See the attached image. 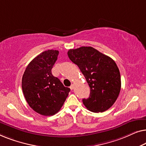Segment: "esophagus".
<instances>
[{"label": "esophagus", "mask_w": 146, "mask_h": 146, "mask_svg": "<svg viewBox=\"0 0 146 146\" xmlns=\"http://www.w3.org/2000/svg\"><path fill=\"white\" fill-rule=\"evenodd\" d=\"M70 88L71 90H73L74 89V84H72L70 86Z\"/></svg>", "instance_id": "34e87169"}]
</instances>
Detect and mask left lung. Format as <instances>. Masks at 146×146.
Returning <instances> with one entry per match:
<instances>
[{
  "mask_svg": "<svg viewBox=\"0 0 146 146\" xmlns=\"http://www.w3.org/2000/svg\"><path fill=\"white\" fill-rule=\"evenodd\" d=\"M68 56L79 67L90 89L88 98L82 100L84 105L93 112L108 110L121 89L120 73L114 60L91 46L70 49Z\"/></svg>",
  "mask_w": 146,
  "mask_h": 146,
  "instance_id": "8db88e82",
  "label": "left lung"
}]
</instances>
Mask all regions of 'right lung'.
<instances>
[{
    "label": "right lung",
    "mask_w": 146,
    "mask_h": 146,
    "mask_svg": "<svg viewBox=\"0 0 146 146\" xmlns=\"http://www.w3.org/2000/svg\"><path fill=\"white\" fill-rule=\"evenodd\" d=\"M59 52L44 51L27 66L22 78V88L29 106L43 115H53L62 106L70 89L52 74Z\"/></svg>",
    "instance_id": "right-lung-1"
}]
</instances>
